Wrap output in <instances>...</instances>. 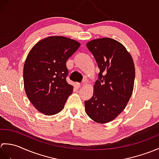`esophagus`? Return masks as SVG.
<instances>
[{"mask_svg": "<svg viewBox=\"0 0 159 159\" xmlns=\"http://www.w3.org/2000/svg\"><path fill=\"white\" fill-rule=\"evenodd\" d=\"M76 86L78 87V88H80V87L82 86V85H81V84L79 83H76Z\"/></svg>", "mask_w": 159, "mask_h": 159, "instance_id": "esophagus-1", "label": "esophagus"}]
</instances>
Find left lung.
I'll return each instance as SVG.
<instances>
[{"mask_svg": "<svg viewBox=\"0 0 159 159\" xmlns=\"http://www.w3.org/2000/svg\"><path fill=\"white\" fill-rule=\"evenodd\" d=\"M87 47L100 69L93 93L85 101V112L97 123L113 120L126 107L133 93L135 70L133 58L117 40L104 38L91 40Z\"/></svg>", "mask_w": 159, "mask_h": 159, "instance_id": "1", "label": "left lung"}]
</instances>
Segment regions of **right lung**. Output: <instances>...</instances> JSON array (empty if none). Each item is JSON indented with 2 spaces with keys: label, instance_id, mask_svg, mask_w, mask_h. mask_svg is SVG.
I'll return each instance as SVG.
<instances>
[{
  "label": "right lung",
  "instance_id": "right-lung-1",
  "mask_svg": "<svg viewBox=\"0 0 159 159\" xmlns=\"http://www.w3.org/2000/svg\"><path fill=\"white\" fill-rule=\"evenodd\" d=\"M80 46L72 39L50 36L30 50L24 65V87L29 101L40 113L52 116L63 109L73 92V86L66 81V61Z\"/></svg>",
  "mask_w": 159,
  "mask_h": 159
}]
</instances>
